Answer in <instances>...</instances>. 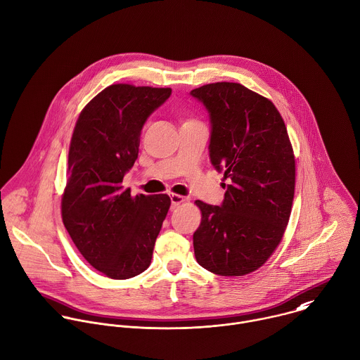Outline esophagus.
<instances>
[{"label": "esophagus", "instance_id": "1", "mask_svg": "<svg viewBox=\"0 0 360 360\" xmlns=\"http://www.w3.org/2000/svg\"><path fill=\"white\" fill-rule=\"evenodd\" d=\"M170 200H172V208H176L177 205H180L181 202L186 201V197L179 195V194H172V195H170Z\"/></svg>", "mask_w": 360, "mask_h": 360}]
</instances>
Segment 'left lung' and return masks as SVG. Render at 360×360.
<instances>
[{"label":"left lung","instance_id":"obj_1","mask_svg":"<svg viewBox=\"0 0 360 360\" xmlns=\"http://www.w3.org/2000/svg\"><path fill=\"white\" fill-rule=\"evenodd\" d=\"M211 120L210 159L224 172L219 205L200 200L193 235L200 266L221 276L257 270L276 250L291 214L295 160L284 121L266 97L238 83H212L190 93Z\"/></svg>","mask_w":360,"mask_h":360}]
</instances>
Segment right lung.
<instances>
[{"mask_svg":"<svg viewBox=\"0 0 360 360\" xmlns=\"http://www.w3.org/2000/svg\"><path fill=\"white\" fill-rule=\"evenodd\" d=\"M172 89L112 84L80 112L62 195L63 224L83 257L110 278L145 271L170 208L167 194L132 197L124 176L139 153L142 128Z\"/></svg>","mask_w":360,"mask_h":360,"instance_id":"right-lung-1","label":"right lung"}]
</instances>
